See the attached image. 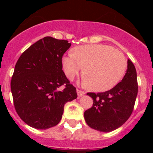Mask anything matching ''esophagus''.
I'll use <instances>...</instances> for the list:
<instances>
[{"label": "esophagus", "mask_w": 153, "mask_h": 153, "mask_svg": "<svg viewBox=\"0 0 153 153\" xmlns=\"http://www.w3.org/2000/svg\"><path fill=\"white\" fill-rule=\"evenodd\" d=\"M77 94H78V98H80V97H82L83 95H85V92H84V91L79 90V89H77Z\"/></svg>", "instance_id": "esophagus-1"}]
</instances>
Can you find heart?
<instances>
[{"instance_id": "heart-1", "label": "heart", "mask_w": 153, "mask_h": 153, "mask_svg": "<svg viewBox=\"0 0 153 153\" xmlns=\"http://www.w3.org/2000/svg\"><path fill=\"white\" fill-rule=\"evenodd\" d=\"M65 75L73 80L84 69V84L96 92L115 87L124 77L126 69L124 55L104 44H90L74 48L73 53L62 58Z\"/></svg>"}]
</instances>
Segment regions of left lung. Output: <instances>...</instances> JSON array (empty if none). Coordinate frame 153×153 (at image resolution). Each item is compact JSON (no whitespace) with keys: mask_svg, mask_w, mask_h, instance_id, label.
Masks as SVG:
<instances>
[{"mask_svg":"<svg viewBox=\"0 0 153 153\" xmlns=\"http://www.w3.org/2000/svg\"><path fill=\"white\" fill-rule=\"evenodd\" d=\"M138 94L137 73L129 59L127 69L120 83L104 92H88L93 99L91 108L84 112V119L89 127L109 132L118 129L132 114Z\"/></svg>","mask_w":153,"mask_h":153,"instance_id":"1","label":"left lung"}]
</instances>
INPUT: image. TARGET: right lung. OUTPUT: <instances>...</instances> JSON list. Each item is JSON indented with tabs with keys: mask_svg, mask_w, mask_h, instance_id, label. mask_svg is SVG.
Masks as SVG:
<instances>
[{
	"mask_svg": "<svg viewBox=\"0 0 153 153\" xmlns=\"http://www.w3.org/2000/svg\"><path fill=\"white\" fill-rule=\"evenodd\" d=\"M70 46L65 40L45 37L23 52L15 64L11 81L14 105L20 118L32 127L56 126L64 104L78 97L62 70V56Z\"/></svg>",
	"mask_w": 153,
	"mask_h": 153,
	"instance_id": "obj_1",
	"label": "right lung"
}]
</instances>
